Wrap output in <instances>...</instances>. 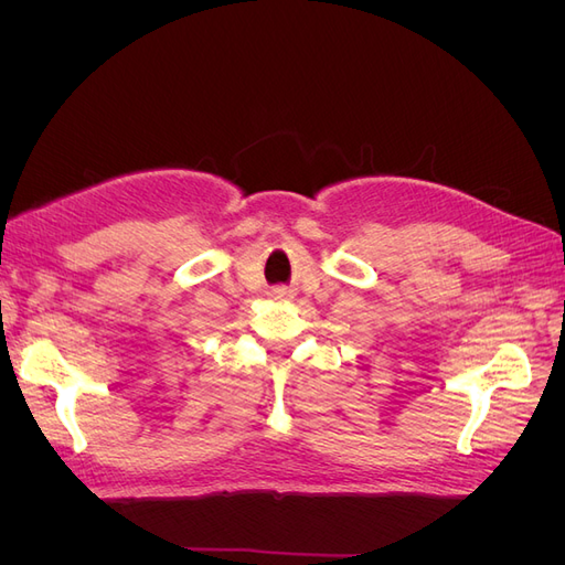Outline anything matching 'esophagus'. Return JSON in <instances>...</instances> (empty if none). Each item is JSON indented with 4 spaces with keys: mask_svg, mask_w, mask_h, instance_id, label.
<instances>
[{
    "mask_svg": "<svg viewBox=\"0 0 565 565\" xmlns=\"http://www.w3.org/2000/svg\"><path fill=\"white\" fill-rule=\"evenodd\" d=\"M276 295H280V297H282V295H285V292H282V289H278V292H276Z\"/></svg>",
    "mask_w": 565,
    "mask_h": 565,
    "instance_id": "esophagus-1",
    "label": "esophagus"
}]
</instances>
